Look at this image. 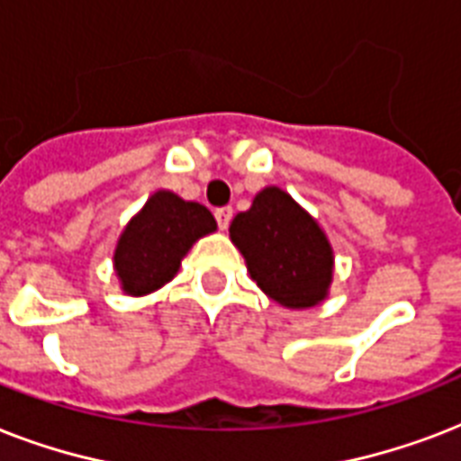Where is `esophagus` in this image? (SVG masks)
<instances>
[{
    "instance_id": "esophagus-1",
    "label": "esophagus",
    "mask_w": 461,
    "mask_h": 461,
    "mask_svg": "<svg viewBox=\"0 0 461 461\" xmlns=\"http://www.w3.org/2000/svg\"><path fill=\"white\" fill-rule=\"evenodd\" d=\"M231 215H234V212H231L230 205H224V208H217L215 210L217 227H220V230H227V227H230V222H231Z\"/></svg>"
}]
</instances>
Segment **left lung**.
Here are the masks:
<instances>
[{"label": "left lung", "mask_w": 461, "mask_h": 461, "mask_svg": "<svg viewBox=\"0 0 461 461\" xmlns=\"http://www.w3.org/2000/svg\"><path fill=\"white\" fill-rule=\"evenodd\" d=\"M230 237L244 253L251 277L273 302L311 308L325 299L332 280V249L292 195L275 186L260 191L251 210L231 220Z\"/></svg>", "instance_id": "1"}]
</instances>
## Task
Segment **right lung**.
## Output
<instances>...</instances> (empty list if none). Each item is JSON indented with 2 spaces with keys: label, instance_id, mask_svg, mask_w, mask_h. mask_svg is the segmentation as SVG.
Wrapping results in <instances>:
<instances>
[{
  "label": "right lung",
  "instance_id": "add662e5",
  "mask_svg": "<svg viewBox=\"0 0 461 461\" xmlns=\"http://www.w3.org/2000/svg\"><path fill=\"white\" fill-rule=\"evenodd\" d=\"M215 217L198 203L169 191L150 195L146 208L126 224L114 251V267L124 292L150 294L169 282L195 239L215 231Z\"/></svg>",
  "mask_w": 461,
  "mask_h": 461
}]
</instances>
